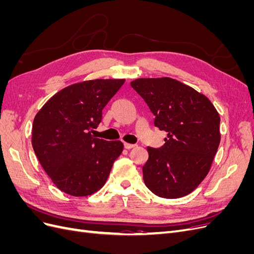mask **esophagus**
<instances>
[{
	"instance_id": "esophagus-1",
	"label": "esophagus",
	"mask_w": 254,
	"mask_h": 254,
	"mask_svg": "<svg viewBox=\"0 0 254 254\" xmlns=\"http://www.w3.org/2000/svg\"><path fill=\"white\" fill-rule=\"evenodd\" d=\"M135 144H130V143H124V147L126 149H131V148H134L135 147Z\"/></svg>"
}]
</instances>
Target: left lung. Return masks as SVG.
I'll use <instances>...</instances> for the list:
<instances>
[{
	"label": "left lung",
	"instance_id": "8db88e82",
	"mask_svg": "<svg viewBox=\"0 0 254 254\" xmlns=\"http://www.w3.org/2000/svg\"><path fill=\"white\" fill-rule=\"evenodd\" d=\"M155 115V126L167 132L160 148L147 147L144 182L162 198L191 193L210 172L220 143V117L205 95L170 77L130 82Z\"/></svg>",
	"mask_w": 254,
	"mask_h": 254
}]
</instances>
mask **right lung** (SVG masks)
<instances>
[{"label":"right lung","instance_id":"add662e5","mask_svg":"<svg viewBox=\"0 0 254 254\" xmlns=\"http://www.w3.org/2000/svg\"><path fill=\"white\" fill-rule=\"evenodd\" d=\"M125 79H93L71 84L52 96L36 114L32 144L53 183L84 197L101 190L124 148L121 141L97 139L93 129L103 109Z\"/></svg>","mask_w":254,"mask_h":254}]
</instances>
